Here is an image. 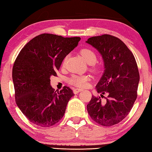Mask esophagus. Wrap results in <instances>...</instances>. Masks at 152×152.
Returning <instances> with one entry per match:
<instances>
[{
	"mask_svg": "<svg viewBox=\"0 0 152 152\" xmlns=\"http://www.w3.org/2000/svg\"><path fill=\"white\" fill-rule=\"evenodd\" d=\"M81 91H82V89H80V88H76V89H74V90H73L74 94H77L79 93V92Z\"/></svg>",
	"mask_w": 152,
	"mask_h": 152,
	"instance_id": "34e87169",
	"label": "esophagus"
}]
</instances>
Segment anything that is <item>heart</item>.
<instances>
[{"label": "heart", "mask_w": 152, "mask_h": 152, "mask_svg": "<svg viewBox=\"0 0 152 152\" xmlns=\"http://www.w3.org/2000/svg\"><path fill=\"white\" fill-rule=\"evenodd\" d=\"M80 53L84 58L86 61L89 64H94L97 62V56L96 53L93 50L90 49L85 48L80 50ZM66 57L64 58L63 64L66 62ZM94 70H97V68L95 66H92ZM90 80V77L88 75H78V74H73L68 79V83L77 87H86L88 85V82Z\"/></svg>", "instance_id": "heart-1"}]
</instances>
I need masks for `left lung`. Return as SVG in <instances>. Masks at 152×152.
Instances as JSON below:
<instances>
[{"label": "left lung", "instance_id": "obj_1", "mask_svg": "<svg viewBox=\"0 0 152 152\" xmlns=\"http://www.w3.org/2000/svg\"><path fill=\"white\" fill-rule=\"evenodd\" d=\"M86 43L102 55L105 71L96 86L101 96H92L87 105L91 118L104 126L119 123L129 115L137 97L139 71L132 53L120 39L104 34ZM108 94V97L103 96ZM106 99L102 100L100 97Z\"/></svg>", "mask_w": 152, "mask_h": 152}]
</instances>
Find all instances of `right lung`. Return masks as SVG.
I'll use <instances>...</instances> for the list:
<instances>
[{
  "label": "right lung",
  "instance_id": "right-lung-1",
  "mask_svg": "<svg viewBox=\"0 0 152 152\" xmlns=\"http://www.w3.org/2000/svg\"><path fill=\"white\" fill-rule=\"evenodd\" d=\"M80 39L43 34L33 38L19 53L12 68L15 99L33 124L50 127L63 117L73 91L67 86L55 91L50 77L56 76L62 61Z\"/></svg>",
  "mask_w": 152,
  "mask_h": 152
}]
</instances>
